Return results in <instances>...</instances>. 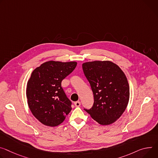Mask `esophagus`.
I'll return each mask as SVG.
<instances>
[{"label": "esophagus", "mask_w": 158, "mask_h": 158, "mask_svg": "<svg viewBox=\"0 0 158 158\" xmlns=\"http://www.w3.org/2000/svg\"><path fill=\"white\" fill-rule=\"evenodd\" d=\"M74 105H75V106H76V107H79V106H80V105H81V102H80L79 101L76 102H74Z\"/></svg>", "instance_id": "esophagus-1"}]
</instances>
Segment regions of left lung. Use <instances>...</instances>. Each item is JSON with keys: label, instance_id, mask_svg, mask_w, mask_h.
Listing matches in <instances>:
<instances>
[{"label": "left lung", "instance_id": "obj_1", "mask_svg": "<svg viewBox=\"0 0 158 158\" xmlns=\"http://www.w3.org/2000/svg\"><path fill=\"white\" fill-rule=\"evenodd\" d=\"M82 70L94 96L91 108L84 110L99 124L114 123L125 110L130 96L123 72L110 61L98 60L84 63Z\"/></svg>", "mask_w": 158, "mask_h": 158}]
</instances>
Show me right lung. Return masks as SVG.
<instances>
[{
	"label": "right lung",
	"instance_id": "1",
	"mask_svg": "<svg viewBox=\"0 0 158 158\" xmlns=\"http://www.w3.org/2000/svg\"><path fill=\"white\" fill-rule=\"evenodd\" d=\"M76 65V62L48 61L33 71L27 83V104L41 123L49 127L59 125L71 111L72 102L61 83Z\"/></svg>",
	"mask_w": 158,
	"mask_h": 158
}]
</instances>
